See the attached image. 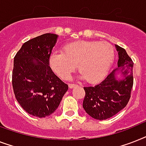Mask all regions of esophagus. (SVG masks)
<instances>
[{"mask_svg": "<svg viewBox=\"0 0 146 146\" xmlns=\"http://www.w3.org/2000/svg\"><path fill=\"white\" fill-rule=\"evenodd\" d=\"M77 85H76V84H69V88H74V87H76V86Z\"/></svg>", "mask_w": 146, "mask_h": 146, "instance_id": "1", "label": "esophagus"}]
</instances>
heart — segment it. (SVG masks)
Listing matches in <instances>:
<instances>
[{
  "instance_id": "b5f03b06",
  "label": "heart",
  "mask_w": 146,
  "mask_h": 146,
  "mask_svg": "<svg viewBox=\"0 0 146 146\" xmlns=\"http://www.w3.org/2000/svg\"><path fill=\"white\" fill-rule=\"evenodd\" d=\"M115 58V48L107 42L78 41L65 45L63 52H53L49 66L63 79H69L78 64L82 76L91 83L106 76Z\"/></svg>"
}]
</instances>
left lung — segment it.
Here are the masks:
<instances>
[{
  "label": "left lung",
  "instance_id": "left-lung-1",
  "mask_svg": "<svg viewBox=\"0 0 146 146\" xmlns=\"http://www.w3.org/2000/svg\"><path fill=\"white\" fill-rule=\"evenodd\" d=\"M118 52V68L94 86L84 87L85 96L83 106L85 112L98 120H106L117 114L128 104L133 85V62L125 49L115 45ZM120 72L123 78L118 80Z\"/></svg>",
  "mask_w": 146,
  "mask_h": 146
}]
</instances>
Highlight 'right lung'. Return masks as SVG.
Here are the masks:
<instances>
[{
	"label": "right lung",
	"mask_w": 146,
	"mask_h": 146,
	"mask_svg": "<svg viewBox=\"0 0 146 146\" xmlns=\"http://www.w3.org/2000/svg\"><path fill=\"white\" fill-rule=\"evenodd\" d=\"M58 35L44 34L22 45L14 58L12 84L15 97L26 112L45 118L58 107L68 85L48 66Z\"/></svg>",
	"instance_id": "add662e5"
}]
</instances>
